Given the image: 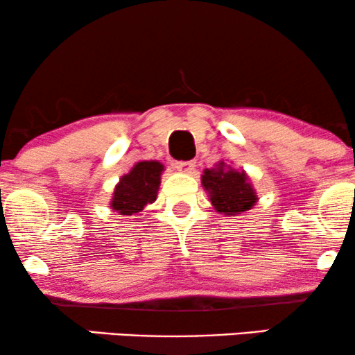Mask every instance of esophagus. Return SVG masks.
I'll return each instance as SVG.
<instances>
[{"label": "esophagus", "instance_id": "34e87169", "mask_svg": "<svg viewBox=\"0 0 355 355\" xmlns=\"http://www.w3.org/2000/svg\"><path fill=\"white\" fill-rule=\"evenodd\" d=\"M174 168L178 171H182V173H191V171L196 168V163L194 161H176V163H174Z\"/></svg>", "mask_w": 355, "mask_h": 355}]
</instances>
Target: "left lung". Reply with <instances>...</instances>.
I'll return each instance as SVG.
<instances>
[{
	"label": "left lung",
	"instance_id": "1",
	"mask_svg": "<svg viewBox=\"0 0 355 355\" xmlns=\"http://www.w3.org/2000/svg\"><path fill=\"white\" fill-rule=\"evenodd\" d=\"M202 186L211 196L216 211L227 216L250 211L258 199L243 171L239 173L230 168L225 169L224 161L218 163L217 168L204 171Z\"/></svg>",
	"mask_w": 355,
	"mask_h": 355
}]
</instances>
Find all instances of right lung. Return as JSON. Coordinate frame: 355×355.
<instances>
[{
    "mask_svg": "<svg viewBox=\"0 0 355 355\" xmlns=\"http://www.w3.org/2000/svg\"><path fill=\"white\" fill-rule=\"evenodd\" d=\"M163 169L164 166L157 161H141L135 164L115 187L110 204L113 211L130 217L141 212L146 204L155 202Z\"/></svg>",
    "mask_w": 355,
    "mask_h": 355,
    "instance_id": "add662e5",
    "label": "right lung"
}]
</instances>
